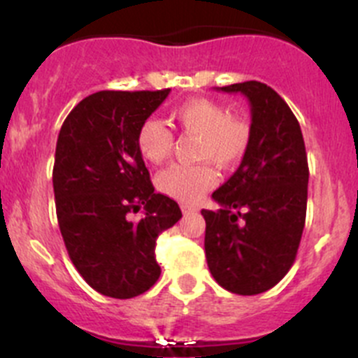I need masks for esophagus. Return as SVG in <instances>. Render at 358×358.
<instances>
[{"label": "esophagus", "instance_id": "esophagus-1", "mask_svg": "<svg viewBox=\"0 0 358 358\" xmlns=\"http://www.w3.org/2000/svg\"><path fill=\"white\" fill-rule=\"evenodd\" d=\"M180 208H182L183 215H187V213H196L197 211L196 206H190V204H182Z\"/></svg>", "mask_w": 358, "mask_h": 358}]
</instances>
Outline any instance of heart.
<instances>
[{
  "mask_svg": "<svg viewBox=\"0 0 358 358\" xmlns=\"http://www.w3.org/2000/svg\"><path fill=\"white\" fill-rule=\"evenodd\" d=\"M175 126L199 138L196 156L222 169L234 168L246 156L252 138L251 122L246 117L230 114L225 106L211 99H190L169 112ZM138 152L150 164H161L173 149V133L159 119H145L136 131ZM157 189L164 196L180 202H197L213 189L216 173L208 162L194 166L173 164L157 175Z\"/></svg>",
  "mask_w": 358,
  "mask_h": 358,
  "instance_id": "1",
  "label": "heart"
}]
</instances>
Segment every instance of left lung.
Returning a JSON list of instances; mask_svg holds the SVG:
<instances>
[{
	"label": "left lung",
	"instance_id": "1",
	"mask_svg": "<svg viewBox=\"0 0 358 358\" xmlns=\"http://www.w3.org/2000/svg\"><path fill=\"white\" fill-rule=\"evenodd\" d=\"M251 106L252 138L237 171L213 192L218 211L202 209L211 275L227 291L251 296L272 289L292 266L308 196V161L298 119L277 92L259 81L220 88Z\"/></svg>",
	"mask_w": 358,
	"mask_h": 358
}]
</instances>
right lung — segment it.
Listing matches in <instances>:
<instances>
[{"mask_svg": "<svg viewBox=\"0 0 358 358\" xmlns=\"http://www.w3.org/2000/svg\"><path fill=\"white\" fill-rule=\"evenodd\" d=\"M157 92H96L64 121L57 140L53 192L69 258L100 294L117 299L149 291L161 275L159 234L182 218L178 204L154 192L136 147L140 124L164 102ZM144 208L136 222L129 213Z\"/></svg>", "mask_w": 358, "mask_h": 358, "instance_id": "obj_1", "label": "right lung"}]
</instances>
